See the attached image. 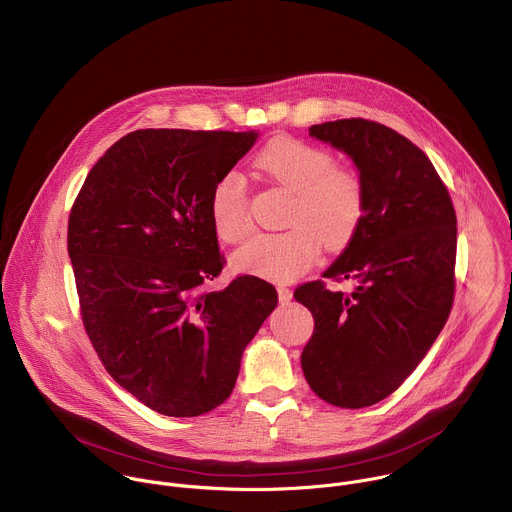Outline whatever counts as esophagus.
I'll return each instance as SVG.
<instances>
[{
	"instance_id": "1",
	"label": "esophagus",
	"mask_w": 512,
	"mask_h": 512,
	"mask_svg": "<svg viewBox=\"0 0 512 512\" xmlns=\"http://www.w3.org/2000/svg\"><path fill=\"white\" fill-rule=\"evenodd\" d=\"M278 298H280V304H290L292 302V290H288L286 286H278Z\"/></svg>"
}]
</instances>
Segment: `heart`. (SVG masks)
<instances>
[{
	"label": "heart",
	"instance_id": "obj_1",
	"mask_svg": "<svg viewBox=\"0 0 512 512\" xmlns=\"http://www.w3.org/2000/svg\"><path fill=\"white\" fill-rule=\"evenodd\" d=\"M254 167L272 182L294 192L280 234H258L232 254L236 270L288 282L316 260L320 242L336 250L349 242L363 216V184L355 172L334 167V157L296 139L266 145ZM210 218L220 240L240 242L250 232L246 184L240 174L222 176L210 196Z\"/></svg>",
	"mask_w": 512,
	"mask_h": 512
}]
</instances>
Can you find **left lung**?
Returning <instances> with one entry per match:
<instances>
[{
  "label": "left lung",
  "mask_w": 512,
  "mask_h": 512,
  "mask_svg": "<svg viewBox=\"0 0 512 512\" xmlns=\"http://www.w3.org/2000/svg\"><path fill=\"white\" fill-rule=\"evenodd\" d=\"M310 137L345 153L363 184L359 226L324 278L353 280L351 294L308 282L294 292L314 316L302 351L312 391L345 407L391 395L441 334L455 292L457 216L427 159L393 129L341 119Z\"/></svg>",
  "instance_id": "obj_1"
}]
</instances>
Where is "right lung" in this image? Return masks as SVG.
<instances>
[{"label": "right lung", "instance_id": "1", "mask_svg": "<svg viewBox=\"0 0 512 512\" xmlns=\"http://www.w3.org/2000/svg\"><path fill=\"white\" fill-rule=\"evenodd\" d=\"M258 131L143 129L91 169L71 208L67 250L87 336L109 375L169 417L224 403L278 292L256 276L202 292L220 274L210 196Z\"/></svg>", "mask_w": 512, "mask_h": 512}]
</instances>
